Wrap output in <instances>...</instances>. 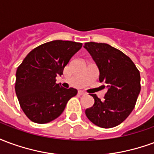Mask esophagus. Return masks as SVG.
<instances>
[{
    "instance_id": "34e87169",
    "label": "esophagus",
    "mask_w": 154,
    "mask_h": 154,
    "mask_svg": "<svg viewBox=\"0 0 154 154\" xmlns=\"http://www.w3.org/2000/svg\"><path fill=\"white\" fill-rule=\"evenodd\" d=\"M78 94H79V95H81V96H83V95H85V94H86V92H85V91H78Z\"/></svg>"
}]
</instances>
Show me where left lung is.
Returning a JSON list of instances; mask_svg holds the SVG:
<instances>
[{
  "label": "left lung",
  "mask_w": 154,
  "mask_h": 154,
  "mask_svg": "<svg viewBox=\"0 0 154 154\" xmlns=\"http://www.w3.org/2000/svg\"><path fill=\"white\" fill-rule=\"evenodd\" d=\"M84 48L97 63L100 82L107 88L102 100L91 95L95 103L86 110V116L101 128L119 125L135 106L141 90L139 71L127 55L109 44L89 42Z\"/></svg>",
  "instance_id": "1"
}]
</instances>
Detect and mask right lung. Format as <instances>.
Instances as JSON below:
<instances>
[{
  "label": "right lung",
  "instance_id": "1",
  "mask_svg": "<svg viewBox=\"0 0 154 154\" xmlns=\"http://www.w3.org/2000/svg\"><path fill=\"white\" fill-rule=\"evenodd\" d=\"M82 43L54 40L34 48L16 71L15 93L22 110L31 121L46 124L63 112L67 101L77 93L56 83Z\"/></svg>",
  "mask_w": 154,
  "mask_h": 154
}]
</instances>
